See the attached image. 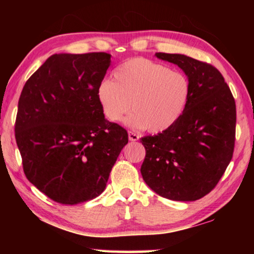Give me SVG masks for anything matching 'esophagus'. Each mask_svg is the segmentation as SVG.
<instances>
[{
  "instance_id": "esophagus-1",
  "label": "esophagus",
  "mask_w": 254,
  "mask_h": 254,
  "mask_svg": "<svg viewBox=\"0 0 254 254\" xmlns=\"http://www.w3.org/2000/svg\"><path fill=\"white\" fill-rule=\"evenodd\" d=\"M139 134H137V133H135V132H133V131H128V140L130 141H137L139 140Z\"/></svg>"
}]
</instances>
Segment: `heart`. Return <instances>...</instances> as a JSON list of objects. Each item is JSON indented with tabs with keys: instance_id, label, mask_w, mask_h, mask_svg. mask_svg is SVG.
I'll return each mask as SVG.
<instances>
[{
	"instance_id": "heart-1",
	"label": "heart",
	"mask_w": 254,
	"mask_h": 254,
	"mask_svg": "<svg viewBox=\"0 0 254 254\" xmlns=\"http://www.w3.org/2000/svg\"><path fill=\"white\" fill-rule=\"evenodd\" d=\"M96 96L103 114L111 122H127L149 132L168 130L184 114L190 97V83L180 71L145 58H133L119 66L113 80L103 79Z\"/></svg>"
}]
</instances>
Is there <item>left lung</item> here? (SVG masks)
<instances>
[{
  "mask_svg": "<svg viewBox=\"0 0 254 254\" xmlns=\"http://www.w3.org/2000/svg\"><path fill=\"white\" fill-rule=\"evenodd\" d=\"M182 68L190 97L168 130L141 137L145 184L165 198L191 201L212 191L233 157L236 107L224 77L214 66L179 54L157 53Z\"/></svg>",
  "mask_w": 254,
  "mask_h": 254,
  "instance_id": "8db88e82",
  "label": "left lung"
}]
</instances>
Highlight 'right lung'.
<instances>
[{
  "label": "right lung",
  "instance_id": "obj_1",
  "mask_svg": "<svg viewBox=\"0 0 254 254\" xmlns=\"http://www.w3.org/2000/svg\"><path fill=\"white\" fill-rule=\"evenodd\" d=\"M111 55L56 54L27 80L15 140L25 177L57 203L101 195L127 132L103 114L96 96Z\"/></svg>",
  "mask_w": 254,
  "mask_h": 254
}]
</instances>
